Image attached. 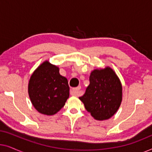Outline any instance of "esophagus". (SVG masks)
I'll return each instance as SVG.
<instances>
[{
  "mask_svg": "<svg viewBox=\"0 0 152 152\" xmlns=\"http://www.w3.org/2000/svg\"><path fill=\"white\" fill-rule=\"evenodd\" d=\"M81 89V86H78L77 88H74L70 90V95H74V96H78L80 95V91Z\"/></svg>",
  "mask_w": 152,
  "mask_h": 152,
  "instance_id": "obj_1",
  "label": "esophagus"
}]
</instances>
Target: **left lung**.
Segmentation results:
<instances>
[{
    "mask_svg": "<svg viewBox=\"0 0 152 152\" xmlns=\"http://www.w3.org/2000/svg\"><path fill=\"white\" fill-rule=\"evenodd\" d=\"M89 81L86 92L79 98L95 120L109 119L122 102V87L119 78L113 69L106 67L93 70Z\"/></svg>",
    "mask_w": 152,
    "mask_h": 152,
    "instance_id": "8db88e82",
    "label": "left lung"
}]
</instances>
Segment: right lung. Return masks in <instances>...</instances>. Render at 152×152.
Segmentation results:
<instances>
[{"mask_svg": "<svg viewBox=\"0 0 152 152\" xmlns=\"http://www.w3.org/2000/svg\"><path fill=\"white\" fill-rule=\"evenodd\" d=\"M69 86L59 68L48 61L41 64L30 77L28 94L39 113L47 115L57 113L69 97Z\"/></svg>", "mask_w": 152, "mask_h": 152, "instance_id": "add662e5", "label": "right lung"}]
</instances>
